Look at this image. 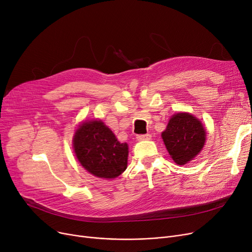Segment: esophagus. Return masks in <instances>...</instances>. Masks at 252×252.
<instances>
[{
    "label": "esophagus",
    "mask_w": 252,
    "mask_h": 252,
    "mask_svg": "<svg viewBox=\"0 0 252 252\" xmlns=\"http://www.w3.org/2000/svg\"><path fill=\"white\" fill-rule=\"evenodd\" d=\"M137 140H148L151 139V134H139L136 136Z\"/></svg>",
    "instance_id": "esophagus-1"
}]
</instances>
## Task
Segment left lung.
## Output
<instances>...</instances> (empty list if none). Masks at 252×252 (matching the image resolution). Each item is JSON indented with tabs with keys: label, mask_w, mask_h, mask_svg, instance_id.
I'll return each mask as SVG.
<instances>
[{
	"label": "left lung",
	"mask_w": 252,
	"mask_h": 252,
	"mask_svg": "<svg viewBox=\"0 0 252 252\" xmlns=\"http://www.w3.org/2000/svg\"><path fill=\"white\" fill-rule=\"evenodd\" d=\"M165 147L172 160L185 165L204 147L206 131L199 119L189 113L174 114L162 132Z\"/></svg>",
	"instance_id": "1"
}]
</instances>
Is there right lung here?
<instances>
[{
	"instance_id": "right-lung-1",
	"label": "right lung",
	"mask_w": 252,
	"mask_h": 252,
	"mask_svg": "<svg viewBox=\"0 0 252 252\" xmlns=\"http://www.w3.org/2000/svg\"><path fill=\"white\" fill-rule=\"evenodd\" d=\"M73 147L80 164L94 176L116 178L127 168L128 145L120 142L100 120L83 122L75 132Z\"/></svg>"
}]
</instances>
